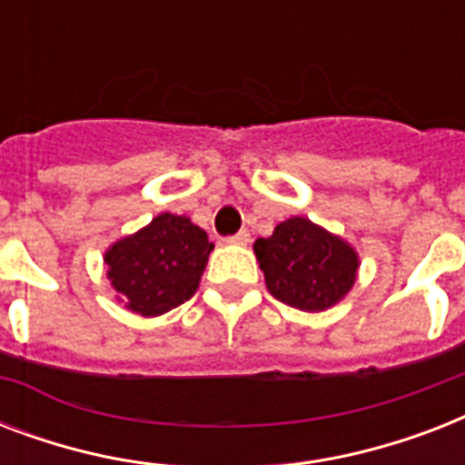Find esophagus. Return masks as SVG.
<instances>
[{
    "mask_svg": "<svg viewBox=\"0 0 465 465\" xmlns=\"http://www.w3.org/2000/svg\"><path fill=\"white\" fill-rule=\"evenodd\" d=\"M248 241H251V233H248L246 229H241V232H236L233 236H229L226 243H233V246H248Z\"/></svg>",
    "mask_w": 465,
    "mask_h": 465,
    "instance_id": "esophagus-1",
    "label": "esophagus"
}]
</instances>
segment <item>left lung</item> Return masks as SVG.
Here are the masks:
<instances>
[{"label":"left lung","instance_id":"obj_1","mask_svg":"<svg viewBox=\"0 0 465 465\" xmlns=\"http://www.w3.org/2000/svg\"><path fill=\"white\" fill-rule=\"evenodd\" d=\"M255 255L270 294L302 311H323L352 290L357 253L304 217L275 226L268 239L255 241Z\"/></svg>","mask_w":465,"mask_h":465}]
</instances>
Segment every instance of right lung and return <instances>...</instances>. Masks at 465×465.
Returning a JSON list of instances; mask_svg holds the SVG:
<instances>
[{
	"instance_id": "obj_1",
	"label": "right lung",
	"mask_w": 465,
	"mask_h": 465,
	"mask_svg": "<svg viewBox=\"0 0 465 465\" xmlns=\"http://www.w3.org/2000/svg\"><path fill=\"white\" fill-rule=\"evenodd\" d=\"M212 248L200 226L163 212L142 232L118 241L105 253V265L127 309L159 316L195 294Z\"/></svg>"
}]
</instances>
